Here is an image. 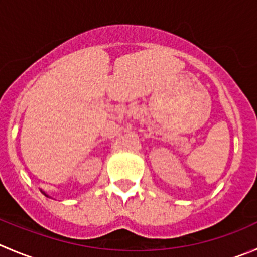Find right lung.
I'll list each match as a JSON object with an SVG mask.
<instances>
[{"mask_svg":"<svg viewBox=\"0 0 257 257\" xmlns=\"http://www.w3.org/2000/svg\"><path fill=\"white\" fill-rule=\"evenodd\" d=\"M41 192H42V193H44V195H45V196H46V197H50V196H49V195H47V193H45V192H44V191H41Z\"/></svg>","mask_w":257,"mask_h":257,"instance_id":"right-lung-1","label":"right lung"}]
</instances>
